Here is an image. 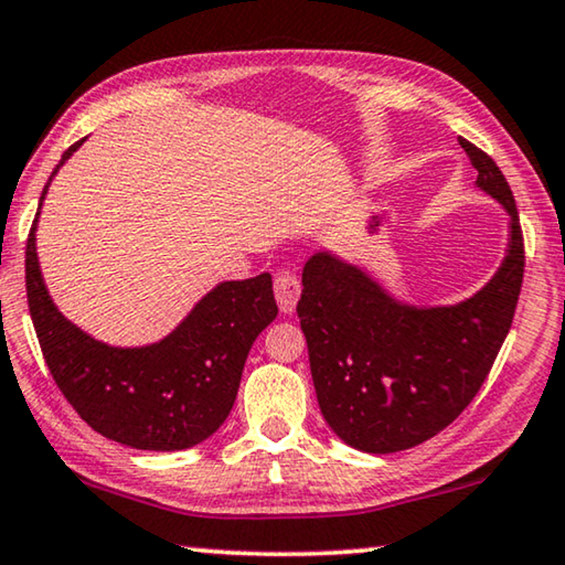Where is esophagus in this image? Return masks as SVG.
Listing matches in <instances>:
<instances>
[{
    "mask_svg": "<svg viewBox=\"0 0 565 565\" xmlns=\"http://www.w3.org/2000/svg\"><path fill=\"white\" fill-rule=\"evenodd\" d=\"M274 294H276V301H279V309L284 311V315H291V311L297 309V301L301 294V284L297 279V274H291V271L276 274Z\"/></svg>",
    "mask_w": 565,
    "mask_h": 565,
    "instance_id": "1",
    "label": "esophagus"
}]
</instances>
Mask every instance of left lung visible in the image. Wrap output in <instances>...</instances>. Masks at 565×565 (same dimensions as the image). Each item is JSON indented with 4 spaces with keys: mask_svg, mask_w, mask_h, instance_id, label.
Masks as SVG:
<instances>
[{
    "mask_svg": "<svg viewBox=\"0 0 565 565\" xmlns=\"http://www.w3.org/2000/svg\"><path fill=\"white\" fill-rule=\"evenodd\" d=\"M476 185L508 213V248L492 279L445 307L399 301L331 250L303 264L297 315L319 409L339 440L372 455L409 450L470 405L513 324L523 231L513 191L488 153L460 138Z\"/></svg>",
    "mask_w": 565,
    "mask_h": 565,
    "instance_id": "obj_1",
    "label": "left lung"
}]
</instances>
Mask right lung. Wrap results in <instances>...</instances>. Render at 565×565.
I'll return each instance as SVG.
<instances>
[{
    "label": "right lung",
    "instance_id": "1",
    "mask_svg": "<svg viewBox=\"0 0 565 565\" xmlns=\"http://www.w3.org/2000/svg\"><path fill=\"white\" fill-rule=\"evenodd\" d=\"M79 146L83 140L65 150L50 183ZM38 218L26 238V303L44 362L77 415L107 440L136 450H185L216 433L236 402L250 344L279 315L271 274L213 286L160 342L113 347L52 301L34 244Z\"/></svg>",
    "mask_w": 565,
    "mask_h": 565
}]
</instances>
